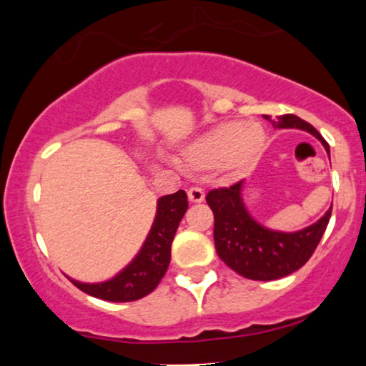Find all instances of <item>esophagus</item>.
Segmentation results:
<instances>
[{"mask_svg":"<svg viewBox=\"0 0 366 366\" xmlns=\"http://www.w3.org/2000/svg\"><path fill=\"white\" fill-rule=\"evenodd\" d=\"M188 199L192 203H202L204 199V192L199 187L188 188Z\"/></svg>","mask_w":366,"mask_h":366,"instance_id":"esophagus-1","label":"esophagus"}]
</instances>
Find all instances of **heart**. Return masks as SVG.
<instances>
[{"label":"heart","mask_w":366,"mask_h":366,"mask_svg":"<svg viewBox=\"0 0 366 366\" xmlns=\"http://www.w3.org/2000/svg\"><path fill=\"white\" fill-rule=\"evenodd\" d=\"M267 134L254 122H227L194 139L183 152L188 167L198 169L222 168L238 174L257 163L264 149Z\"/></svg>","instance_id":"heart-1"}]
</instances>
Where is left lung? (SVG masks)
<instances>
[{"label": "left lung", "instance_id": "1", "mask_svg": "<svg viewBox=\"0 0 366 366\" xmlns=\"http://www.w3.org/2000/svg\"><path fill=\"white\" fill-rule=\"evenodd\" d=\"M274 128H298L312 133L323 143L330 154V147L312 124L295 114H282L272 119ZM243 182L228 188L212 189L207 203L214 214V247L218 257L233 272L248 280L269 282L297 272L308 262L332 217V207L317 223L295 233L274 232L249 217L242 199Z\"/></svg>", "mask_w": 366, "mask_h": 366}]
</instances>
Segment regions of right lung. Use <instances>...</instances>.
<instances>
[{
  "mask_svg": "<svg viewBox=\"0 0 366 366\" xmlns=\"http://www.w3.org/2000/svg\"><path fill=\"white\" fill-rule=\"evenodd\" d=\"M188 209V197L183 189L158 199L157 217L142 249L127 268L103 283H81L71 280L74 287L94 298L107 302H134L152 293L167 273L172 259V243Z\"/></svg>",
  "mask_w": 366,
  "mask_h": 366,
  "instance_id": "1",
  "label": "right lung"
}]
</instances>
